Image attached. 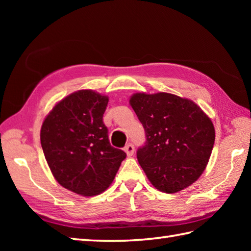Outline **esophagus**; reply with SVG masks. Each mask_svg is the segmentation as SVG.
Returning a JSON list of instances; mask_svg holds the SVG:
<instances>
[{
    "label": "esophagus",
    "mask_w": 251,
    "mask_h": 251,
    "mask_svg": "<svg viewBox=\"0 0 251 251\" xmlns=\"http://www.w3.org/2000/svg\"><path fill=\"white\" fill-rule=\"evenodd\" d=\"M124 150H125L127 155L131 156L132 154H134V152H135V147H134V145H132V143H128V145H127V146L124 148Z\"/></svg>",
    "instance_id": "34e87169"
}]
</instances>
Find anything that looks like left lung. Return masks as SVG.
Wrapping results in <instances>:
<instances>
[{
    "mask_svg": "<svg viewBox=\"0 0 251 251\" xmlns=\"http://www.w3.org/2000/svg\"><path fill=\"white\" fill-rule=\"evenodd\" d=\"M146 131L137 158L150 182L176 193L200 178L215 143V128L193 101L167 93L135 94L129 100Z\"/></svg>",
    "mask_w": 251,
    "mask_h": 251,
    "instance_id": "obj_1",
    "label": "left lung"
}]
</instances>
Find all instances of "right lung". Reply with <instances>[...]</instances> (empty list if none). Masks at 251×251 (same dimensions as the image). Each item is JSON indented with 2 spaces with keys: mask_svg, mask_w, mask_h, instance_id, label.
I'll return each mask as SVG.
<instances>
[{
  "mask_svg": "<svg viewBox=\"0 0 251 251\" xmlns=\"http://www.w3.org/2000/svg\"><path fill=\"white\" fill-rule=\"evenodd\" d=\"M109 98L78 90L62 99L46 116L41 145L55 179L83 196L109 188L126 153L111 146L103 113Z\"/></svg>",
  "mask_w": 251,
  "mask_h": 251,
  "instance_id": "add662e5",
  "label": "right lung"
}]
</instances>
